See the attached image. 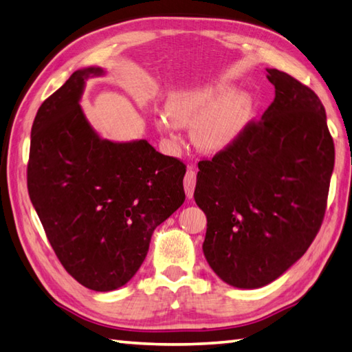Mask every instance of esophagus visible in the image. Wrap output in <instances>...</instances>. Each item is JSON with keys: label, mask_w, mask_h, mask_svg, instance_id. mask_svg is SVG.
I'll list each match as a JSON object with an SVG mask.
<instances>
[{"label": "esophagus", "mask_w": 352, "mask_h": 352, "mask_svg": "<svg viewBox=\"0 0 352 352\" xmlns=\"http://www.w3.org/2000/svg\"><path fill=\"white\" fill-rule=\"evenodd\" d=\"M195 184H197V172L193 170V168L190 166L184 175V192H186V197H188L189 199L193 197Z\"/></svg>", "instance_id": "obj_1"}]
</instances>
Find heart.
I'll return each instance as SVG.
<instances>
[{
	"label": "heart",
	"instance_id": "b5f03b06",
	"mask_svg": "<svg viewBox=\"0 0 352 352\" xmlns=\"http://www.w3.org/2000/svg\"><path fill=\"white\" fill-rule=\"evenodd\" d=\"M254 116L250 92H234L226 81L174 89L168 95L166 115L157 118L163 134L177 126H192L193 145L204 154H219L242 139Z\"/></svg>",
	"mask_w": 352,
	"mask_h": 352
}]
</instances>
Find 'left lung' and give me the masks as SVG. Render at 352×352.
<instances>
[{
	"label": "left lung",
	"instance_id": "8db88e82",
	"mask_svg": "<svg viewBox=\"0 0 352 352\" xmlns=\"http://www.w3.org/2000/svg\"><path fill=\"white\" fill-rule=\"evenodd\" d=\"M275 98L234 146L198 163L203 251L222 281L258 289L300 260L324 219L334 144L310 87L266 69Z\"/></svg>",
	"mask_w": 352,
	"mask_h": 352
}]
</instances>
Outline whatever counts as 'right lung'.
Listing matches in <instances>:
<instances>
[{"label":"right lung","instance_id":"obj_1","mask_svg":"<svg viewBox=\"0 0 352 352\" xmlns=\"http://www.w3.org/2000/svg\"><path fill=\"white\" fill-rule=\"evenodd\" d=\"M78 69L42 102L32 126L28 195L63 267L85 287L110 292L129 283L154 230L184 203L186 166L145 139H102L80 106Z\"/></svg>","mask_w":352,"mask_h":352}]
</instances>
